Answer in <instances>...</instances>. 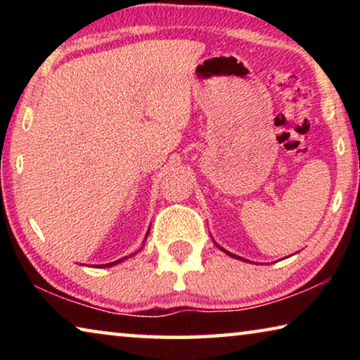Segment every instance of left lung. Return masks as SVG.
Returning <instances> with one entry per match:
<instances>
[{
  "mask_svg": "<svg viewBox=\"0 0 360 360\" xmlns=\"http://www.w3.org/2000/svg\"><path fill=\"white\" fill-rule=\"evenodd\" d=\"M221 249H222V248H221ZM222 251H224V252H227V251H225V249H222ZM227 254H229V255H231V257H238V255H233V254H230V252H227ZM238 259H240V257H238Z\"/></svg>",
  "mask_w": 360,
  "mask_h": 360,
  "instance_id": "obj_1",
  "label": "left lung"
}]
</instances>
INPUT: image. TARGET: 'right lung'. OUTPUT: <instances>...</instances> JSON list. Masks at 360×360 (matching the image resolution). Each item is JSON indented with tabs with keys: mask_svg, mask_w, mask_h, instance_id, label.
I'll return each mask as SVG.
<instances>
[{
	"mask_svg": "<svg viewBox=\"0 0 360 360\" xmlns=\"http://www.w3.org/2000/svg\"><path fill=\"white\" fill-rule=\"evenodd\" d=\"M148 235H149V231H148ZM119 262H122V259H119V260H115V262H112V264H106V265H98V266H112V265H115V264H119Z\"/></svg>",
	"mask_w": 360,
	"mask_h": 360,
	"instance_id": "obj_1",
	"label": "right lung"
}]
</instances>
